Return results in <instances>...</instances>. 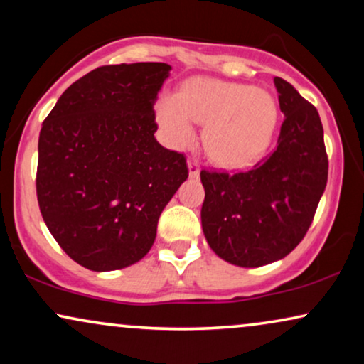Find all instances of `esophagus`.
I'll list each match as a JSON object with an SVG mask.
<instances>
[{"label":"esophagus","mask_w":364,"mask_h":364,"mask_svg":"<svg viewBox=\"0 0 364 364\" xmlns=\"http://www.w3.org/2000/svg\"><path fill=\"white\" fill-rule=\"evenodd\" d=\"M187 167H188V176L192 178L198 177V173H200V167H198V164L196 161H188Z\"/></svg>","instance_id":"esophagus-1"}]
</instances>
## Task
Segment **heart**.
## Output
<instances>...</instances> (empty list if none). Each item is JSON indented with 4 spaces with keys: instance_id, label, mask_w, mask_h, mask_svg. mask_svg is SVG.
I'll list each match as a JSON object with an SVG mask.
<instances>
[{
    "instance_id": "obj_1",
    "label": "heart",
    "mask_w": 364,
    "mask_h": 364,
    "mask_svg": "<svg viewBox=\"0 0 364 364\" xmlns=\"http://www.w3.org/2000/svg\"><path fill=\"white\" fill-rule=\"evenodd\" d=\"M157 122L173 149L191 146L196 122L207 124L203 146L218 166L247 167L258 161L275 136L280 109L270 92L240 82L193 79L181 94L167 92L156 104Z\"/></svg>"
}]
</instances>
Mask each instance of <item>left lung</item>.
Segmentation results:
<instances>
[{"label":"left lung","mask_w":364,"mask_h":364,"mask_svg":"<svg viewBox=\"0 0 364 364\" xmlns=\"http://www.w3.org/2000/svg\"><path fill=\"white\" fill-rule=\"evenodd\" d=\"M273 82L285 116L275 151L248 171L200 172L203 235L222 260L243 268L282 260L303 240L328 181L316 107L285 79Z\"/></svg>","instance_id":"obj_1"}]
</instances>
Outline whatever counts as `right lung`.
Listing matches in <instances>:
<instances>
[{
	"label": "right lung",
	"instance_id": "obj_1",
	"mask_svg": "<svg viewBox=\"0 0 364 364\" xmlns=\"http://www.w3.org/2000/svg\"><path fill=\"white\" fill-rule=\"evenodd\" d=\"M171 66H102L73 82L44 119L36 193L44 223L92 272L131 267L151 250L159 217L187 181L183 154L154 137V104Z\"/></svg>",
	"mask_w": 364,
	"mask_h": 364
}]
</instances>
